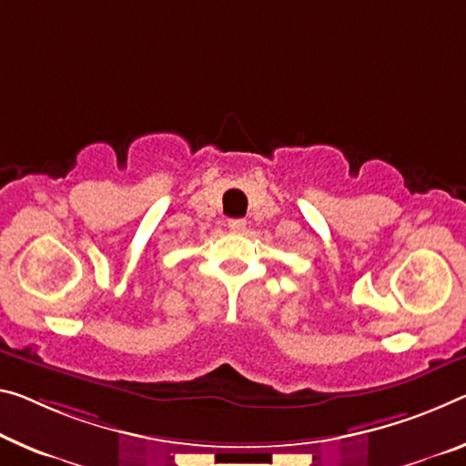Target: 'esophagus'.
Wrapping results in <instances>:
<instances>
[{
	"label": "esophagus",
	"instance_id": "esophagus-1",
	"mask_svg": "<svg viewBox=\"0 0 466 466\" xmlns=\"http://www.w3.org/2000/svg\"><path fill=\"white\" fill-rule=\"evenodd\" d=\"M228 228H230L232 232L240 234V232L247 230V221L245 219H228Z\"/></svg>",
	"mask_w": 466,
	"mask_h": 466
}]
</instances>
